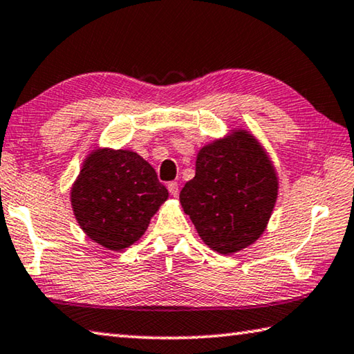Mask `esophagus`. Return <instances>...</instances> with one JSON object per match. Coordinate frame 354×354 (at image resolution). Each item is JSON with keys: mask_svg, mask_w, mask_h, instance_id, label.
<instances>
[{"mask_svg": "<svg viewBox=\"0 0 354 354\" xmlns=\"http://www.w3.org/2000/svg\"><path fill=\"white\" fill-rule=\"evenodd\" d=\"M168 192H170V195L171 197H176V195L179 194V187H178V184L176 183H168Z\"/></svg>", "mask_w": 354, "mask_h": 354, "instance_id": "34e87169", "label": "esophagus"}]
</instances>
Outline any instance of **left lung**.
Returning a JSON list of instances; mask_svg holds the SVG:
<instances>
[{
	"label": "left lung",
	"mask_w": 354,
	"mask_h": 354,
	"mask_svg": "<svg viewBox=\"0 0 354 354\" xmlns=\"http://www.w3.org/2000/svg\"><path fill=\"white\" fill-rule=\"evenodd\" d=\"M279 192L276 170L248 131L201 148L179 201L206 245L230 255L261 236Z\"/></svg>",
	"instance_id": "8db88e82"
}]
</instances>
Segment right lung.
Here are the masks:
<instances>
[{"mask_svg":"<svg viewBox=\"0 0 354 354\" xmlns=\"http://www.w3.org/2000/svg\"><path fill=\"white\" fill-rule=\"evenodd\" d=\"M167 198L154 168L129 149H94L71 190L78 225L109 250H122L142 238Z\"/></svg>","mask_w":354,"mask_h":354,"instance_id":"right-lung-1","label":"right lung"}]
</instances>
